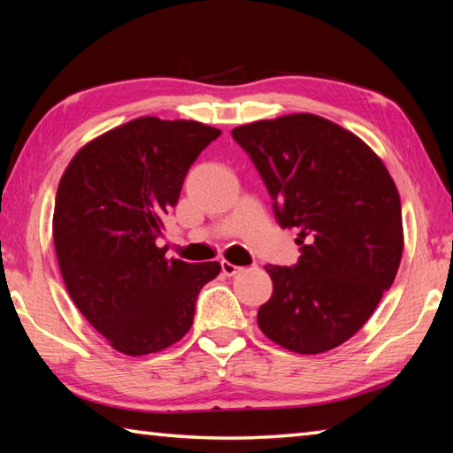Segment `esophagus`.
Masks as SVG:
<instances>
[{"mask_svg": "<svg viewBox=\"0 0 453 453\" xmlns=\"http://www.w3.org/2000/svg\"><path fill=\"white\" fill-rule=\"evenodd\" d=\"M239 271H242V266L232 265L229 261H221V273H224L226 276H235Z\"/></svg>", "mask_w": 453, "mask_h": 453, "instance_id": "34e87169", "label": "esophagus"}]
</instances>
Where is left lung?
<instances>
[{"mask_svg": "<svg viewBox=\"0 0 453 453\" xmlns=\"http://www.w3.org/2000/svg\"><path fill=\"white\" fill-rule=\"evenodd\" d=\"M232 136L274 200L278 224L300 229L297 263L265 266L274 288L257 323L288 350H331L362 329L395 280V182L358 136L315 114L258 120Z\"/></svg>", "mask_w": 453, "mask_h": 453, "instance_id": "1", "label": "left lung"}]
</instances>
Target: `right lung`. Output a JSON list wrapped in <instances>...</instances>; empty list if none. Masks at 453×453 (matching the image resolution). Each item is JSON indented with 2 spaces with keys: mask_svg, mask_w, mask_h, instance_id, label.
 <instances>
[{
  "mask_svg": "<svg viewBox=\"0 0 453 453\" xmlns=\"http://www.w3.org/2000/svg\"><path fill=\"white\" fill-rule=\"evenodd\" d=\"M195 120L143 117L89 142L56 192L52 234L73 303L119 352L143 356L182 339L219 263L165 258L163 218L192 163L219 136Z\"/></svg>",
  "mask_w": 453,
  "mask_h": 453,
  "instance_id": "add662e5",
  "label": "right lung"
}]
</instances>
